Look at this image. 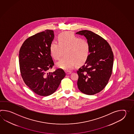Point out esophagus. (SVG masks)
Returning a JSON list of instances; mask_svg holds the SVG:
<instances>
[{
	"mask_svg": "<svg viewBox=\"0 0 134 134\" xmlns=\"http://www.w3.org/2000/svg\"><path fill=\"white\" fill-rule=\"evenodd\" d=\"M66 75H69L71 73V72H69V71H66Z\"/></svg>",
	"mask_w": 134,
	"mask_h": 134,
	"instance_id": "esophagus-1",
	"label": "esophagus"
}]
</instances>
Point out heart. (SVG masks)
Instances as JSON below:
<instances>
[{"instance_id": "obj_1", "label": "heart", "mask_w": 134, "mask_h": 134, "mask_svg": "<svg viewBox=\"0 0 134 134\" xmlns=\"http://www.w3.org/2000/svg\"><path fill=\"white\" fill-rule=\"evenodd\" d=\"M58 43L53 42L50 45V53L53 59L59 60L65 53V57L56 64L57 68L70 71L78 63L85 62L90 53L88 41L80 39L70 31H65L58 36Z\"/></svg>"}]
</instances>
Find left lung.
I'll return each instance as SVG.
<instances>
[{
	"label": "left lung",
	"instance_id": "left-lung-1",
	"mask_svg": "<svg viewBox=\"0 0 134 134\" xmlns=\"http://www.w3.org/2000/svg\"><path fill=\"white\" fill-rule=\"evenodd\" d=\"M76 34L83 35L90 45V53L83 66L79 69L78 88L89 95L100 92L111 76L114 54L108 43L92 31L83 30Z\"/></svg>",
	"mask_w": 134,
	"mask_h": 134
}]
</instances>
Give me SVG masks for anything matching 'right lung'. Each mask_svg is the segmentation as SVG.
<instances>
[{"label": "right lung", "mask_w": 134, "mask_h": 134, "mask_svg": "<svg viewBox=\"0 0 134 134\" xmlns=\"http://www.w3.org/2000/svg\"><path fill=\"white\" fill-rule=\"evenodd\" d=\"M54 38V31L46 30L29 37L19 52L20 73L24 82L34 93L42 96L56 91L66 76L61 68L47 72L54 65L49 49Z\"/></svg>", "instance_id": "add662e5"}]
</instances>
